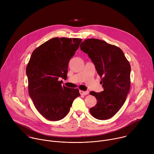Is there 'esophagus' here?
Returning a JSON list of instances; mask_svg holds the SVG:
<instances>
[{
    "mask_svg": "<svg viewBox=\"0 0 154 154\" xmlns=\"http://www.w3.org/2000/svg\"><path fill=\"white\" fill-rule=\"evenodd\" d=\"M80 93L81 95H87L89 94V91H80Z\"/></svg>",
    "mask_w": 154,
    "mask_h": 154,
    "instance_id": "1",
    "label": "esophagus"
}]
</instances>
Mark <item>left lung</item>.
<instances>
[{
  "label": "left lung",
  "instance_id": "left-lung-1",
  "mask_svg": "<svg viewBox=\"0 0 154 154\" xmlns=\"http://www.w3.org/2000/svg\"><path fill=\"white\" fill-rule=\"evenodd\" d=\"M80 47L94 63L103 88L100 93L90 92L97 102L90 112L99 120L111 118L124 105L129 92L130 63L120 48L102 40L87 39Z\"/></svg>",
  "mask_w": 154,
  "mask_h": 154
}]
</instances>
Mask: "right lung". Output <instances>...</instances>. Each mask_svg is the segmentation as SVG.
<instances>
[{"instance_id":"add662e5","label":"right lung","mask_w":154,"mask_h":154,"mask_svg":"<svg viewBox=\"0 0 154 154\" xmlns=\"http://www.w3.org/2000/svg\"><path fill=\"white\" fill-rule=\"evenodd\" d=\"M81 41L66 38L48 40L33 52L27 66L30 97L39 113L49 121L64 118L80 96L79 90L62 86L58 79L67 77L69 61Z\"/></svg>"}]
</instances>
